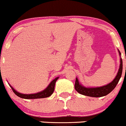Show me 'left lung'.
I'll return each mask as SVG.
<instances>
[{"label":"left lung","instance_id":"8db88e82","mask_svg":"<svg viewBox=\"0 0 126 126\" xmlns=\"http://www.w3.org/2000/svg\"><path fill=\"white\" fill-rule=\"evenodd\" d=\"M120 56H121V53L118 50ZM123 71V61L122 59L120 58V68L117 73V76H115V79L112 80L111 83L107 85L101 86L98 87H86L83 85H81L78 79L76 78V82H75V89L79 94H83V95L87 96L90 97H102L107 95L112 92L116 87L117 84H118L120 78H121V74Z\"/></svg>","mask_w":126,"mask_h":126}]
</instances>
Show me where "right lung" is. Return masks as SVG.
Segmentation results:
<instances>
[{
	"instance_id": "obj_1",
	"label": "right lung",
	"mask_w": 126,
	"mask_h": 126,
	"mask_svg": "<svg viewBox=\"0 0 126 126\" xmlns=\"http://www.w3.org/2000/svg\"><path fill=\"white\" fill-rule=\"evenodd\" d=\"M59 79V77H56L52 81L50 82V84L48 85V86L45 89V90H43V91L40 92H38L37 94H21V93L18 92L16 90H15L13 87H12L9 84L10 87L12 88V90L14 92V94H16V96H19V97H21V98L23 99H39V98H45V97H47L50 96L51 94H53V91H54L55 89V83L56 80ZM9 84V83H8Z\"/></svg>"
}]
</instances>
